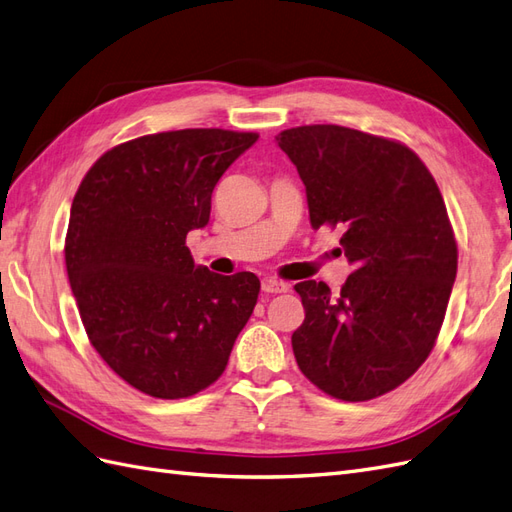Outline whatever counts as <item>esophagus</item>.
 <instances>
[{"label":"esophagus","mask_w":512,"mask_h":512,"mask_svg":"<svg viewBox=\"0 0 512 512\" xmlns=\"http://www.w3.org/2000/svg\"><path fill=\"white\" fill-rule=\"evenodd\" d=\"M261 290H264L266 294H283V292H287V283L274 279V277H266L264 281H261Z\"/></svg>","instance_id":"esophagus-1"}]
</instances>
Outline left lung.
Returning <instances> with one entry per match:
<instances>
[{
    "label": "left lung",
    "instance_id": "obj_1",
    "mask_svg": "<svg viewBox=\"0 0 512 512\" xmlns=\"http://www.w3.org/2000/svg\"><path fill=\"white\" fill-rule=\"evenodd\" d=\"M277 142L305 183L311 227L342 229L352 264L339 294L324 281L294 285L305 307L298 368L339 400L383 396L426 361L448 309L458 251L443 196L396 140L303 125Z\"/></svg>",
    "mask_w": 512,
    "mask_h": 512
}]
</instances>
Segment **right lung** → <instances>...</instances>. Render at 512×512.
<instances>
[{"label":"right lung","instance_id":"obj_1","mask_svg":"<svg viewBox=\"0 0 512 512\" xmlns=\"http://www.w3.org/2000/svg\"><path fill=\"white\" fill-rule=\"evenodd\" d=\"M251 131L179 129L103 153L71 205L64 261L90 344L125 383L177 400L218 381L259 296L253 272L196 266L186 235L209 222Z\"/></svg>","mask_w":512,"mask_h":512}]
</instances>
